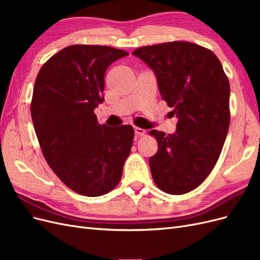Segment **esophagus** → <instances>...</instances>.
<instances>
[{"label": "esophagus", "mask_w": 260, "mask_h": 260, "mask_svg": "<svg viewBox=\"0 0 260 260\" xmlns=\"http://www.w3.org/2000/svg\"><path fill=\"white\" fill-rule=\"evenodd\" d=\"M135 135H136V136H139V137H142V136L145 135V130L136 127V128H135Z\"/></svg>", "instance_id": "esophagus-1"}]
</instances>
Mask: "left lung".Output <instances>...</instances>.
I'll return each mask as SVG.
<instances>
[{"label":"left lung","mask_w":260,"mask_h":260,"mask_svg":"<svg viewBox=\"0 0 260 260\" xmlns=\"http://www.w3.org/2000/svg\"><path fill=\"white\" fill-rule=\"evenodd\" d=\"M151 68L176 132L152 130L158 151L149 158L156 185L180 195L198 187L219 158L230 124V84L211 51L191 42L143 46L132 53Z\"/></svg>","instance_id":"1"}]
</instances>
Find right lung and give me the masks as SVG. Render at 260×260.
Listing matches in <instances>:
<instances>
[{
  "label": "right lung",
  "instance_id": "add662e5",
  "mask_svg": "<svg viewBox=\"0 0 260 260\" xmlns=\"http://www.w3.org/2000/svg\"><path fill=\"white\" fill-rule=\"evenodd\" d=\"M129 55L111 46L70 45L52 56L36 79L31 117L49 166L73 191L101 196L119 183L135 131L98 122L108 66Z\"/></svg>",
  "mask_w": 260,
  "mask_h": 260
}]
</instances>
